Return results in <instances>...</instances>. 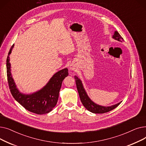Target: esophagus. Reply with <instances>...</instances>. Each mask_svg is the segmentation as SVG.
<instances>
[{
	"label": "esophagus",
	"instance_id": "obj_1",
	"mask_svg": "<svg viewBox=\"0 0 146 146\" xmlns=\"http://www.w3.org/2000/svg\"><path fill=\"white\" fill-rule=\"evenodd\" d=\"M70 69L71 70H74L75 69H76V66H75V65L73 64V63H72V64H71L70 65Z\"/></svg>",
	"mask_w": 146,
	"mask_h": 146
}]
</instances>
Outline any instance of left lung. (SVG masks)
<instances>
[{
  "mask_svg": "<svg viewBox=\"0 0 146 146\" xmlns=\"http://www.w3.org/2000/svg\"><path fill=\"white\" fill-rule=\"evenodd\" d=\"M112 38L113 39L120 42L124 41L123 38H122V36L117 31H115L114 34L112 36ZM74 78L76 81V87H77L78 89L80 101L83 106H85L89 111L95 113H104L105 112H110L112 110L117 108V107L121 103V102H120L115 105H113L110 106H104L95 104L91 100L88 96V95H87L86 92L83 88L82 82L80 80V79L76 76H75Z\"/></svg>",
  "mask_w": 146,
  "mask_h": 146,
  "instance_id": "8db88e82",
  "label": "left lung"
}]
</instances>
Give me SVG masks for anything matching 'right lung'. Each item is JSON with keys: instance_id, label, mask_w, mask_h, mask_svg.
I'll return each mask as SVG.
<instances>
[{"instance_id": "obj_1", "label": "right lung", "mask_w": 146, "mask_h": 146, "mask_svg": "<svg viewBox=\"0 0 146 146\" xmlns=\"http://www.w3.org/2000/svg\"><path fill=\"white\" fill-rule=\"evenodd\" d=\"M13 47L14 44L11 47L6 60L7 82L13 97L30 112L40 115L50 112L56 105L61 84L64 79L68 75L67 68L54 74L47 85L40 90L31 94H22L17 88L11 72L9 56Z\"/></svg>"}]
</instances>
